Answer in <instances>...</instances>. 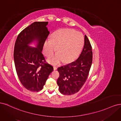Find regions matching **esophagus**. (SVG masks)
Returning a JSON list of instances; mask_svg holds the SVG:
<instances>
[{"mask_svg": "<svg viewBox=\"0 0 121 121\" xmlns=\"http://www.w3.org/2000/svg\"><path fill=\"white\" fill-rule=\"evenodd\" d=\"M53 69L55 71V70H56L57 69V68L56 67H53Z\"/></svg>", "mask_w": 121, "mask_h": 121, "instance_id": "1", "label": "esophagus"}]
</instances>
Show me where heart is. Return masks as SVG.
<instances>
[{
	"label": "heart",
	"instance_id": "heart-1",
	"mask_svg": "<svg viewBox=\"0 0 121 121\" xmlns=\"http://www.w3.org/2000/svg\"><path fill=\"white\" fill-rule=\"evenodd\" d=\"M84 44V37L81 32L74 29H64L52 34L50 39L45 41L43 45V53L49 57L56 51L57 52L48 58L47 61L53 65H60L61 62L72 61L81 52Z\"/></svg>",
	"mask_w": 121,
	"mask_h": 121
}]
</instances>
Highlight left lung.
Here are the masks:
<instances>
[{
    "label": "left lung",
    "instance_id": "left-lung-1",
    "mask_svg": "<svg viewBox=\"0 0 121 121\" xmlns=\"http://www.w3.org/2000/svg\"><path fill=\"white\" fill-rule=\"evenodd\" d=\"M92 62V47L85 35L83 49L78 59L57 69L60 77L57 84L60 92L69 95L78 92L87 78Z\"/></svg>",
    "mask_w": 121,
    "mask_h": 121
}]
</instances>
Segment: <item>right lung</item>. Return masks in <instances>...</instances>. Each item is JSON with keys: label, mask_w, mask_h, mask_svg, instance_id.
I'll return each mask as SVG.
<instances>
[{"label": "right lung", "mask_w": 121, "mask_h": 121, "mask_svg": "<svg viewBox=\"0 0 121 121\" xmlns=\"http://www.w3.org/2000/svg\"><path fill=\"white\" fill-rule=\"evenodd\" d=\"M48 22H35L18 35L14 45L13 58L18 77L24 87L31 91L43 89L53 70L45 63L42 53L43 47L49 34ZM33 43L36 47L30 46Z\"/></svg>", "instance_id": "right-lung-1"}]
</instances>
